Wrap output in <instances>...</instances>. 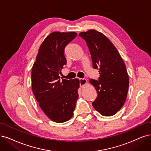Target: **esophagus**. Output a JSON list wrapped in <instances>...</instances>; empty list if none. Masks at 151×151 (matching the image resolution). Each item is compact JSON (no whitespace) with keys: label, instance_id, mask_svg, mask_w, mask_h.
<instances>
[{"label":"esophagus","instance_id":"34e87169","mask_svg":"<svg viewBox=\"0 0 151 151\" xmlns=\"http://www.w3.org/2000/svg\"><path fill=\"white\" fill-rule=\"evenodd\" d=\"M86 83H87V80L86 79H83V78L80 79V85L81 87L85 86Z\"/></svg>","mask_w":151,"mask_h":151}]
</instances>
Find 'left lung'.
I'll return each mask as SVG.
<instances>
[{"label":"left lung","mask_w":151,"mask_h":151,"mask_svg":"<svg viewBox=\"0 0 151 151\" xmlns=\"http://www.w3.org/2000/svg\"><path fill=\"white\" fill-rule=\"evenodd\" d=\"M90 50L93 68H99L98 81L91 79L98 96L92 103L99 113L104 116L114 115L126 101L129 76L118 50L109 38L96 30L79 33Z\"/></svg>","instance_id":"left-lung-1"}]
</instances>
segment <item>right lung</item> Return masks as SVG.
I'll return each instance as SVG.
<instances>
[{"instance_id": "obj_1", "label": "right lung", "mask_w": 151, "mask_h": 151, "mask_svg": "<svg viewBox=\"0 0 151 151\" xmlns=\"http://www.w3.org/2000/svg\"><path fill=\"white\" fill-rule=\"evenodd\" d=\"M77 36L76 32H54L41 44L32 68V89L40 108L52 121L61 123L73 115L78 98L80 80H61L66 64L65 47Z\"/></svg>"}]
</instances>
